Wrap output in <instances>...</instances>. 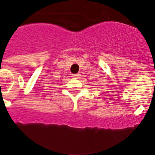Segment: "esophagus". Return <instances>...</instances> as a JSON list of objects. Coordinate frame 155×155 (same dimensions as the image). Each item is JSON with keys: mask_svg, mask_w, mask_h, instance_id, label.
Listing matches in <instances>:
<instances>
[{"mask_svg": "<svg viewBox=\"0 0 155 155\" xmlns=\"http://www.w3.org/2000/svg\"><path fill=\"white\" fill-rule=\"evenodd\" d=\"M72 77H73V79H79V78L80 77V74H79V73H76V74H73V75H72Z\"/></svg>", "mask_w": 155, "mask_h": 155, "instance_id": "esophagus-1", "label": "esophagus"}]
</instances>
